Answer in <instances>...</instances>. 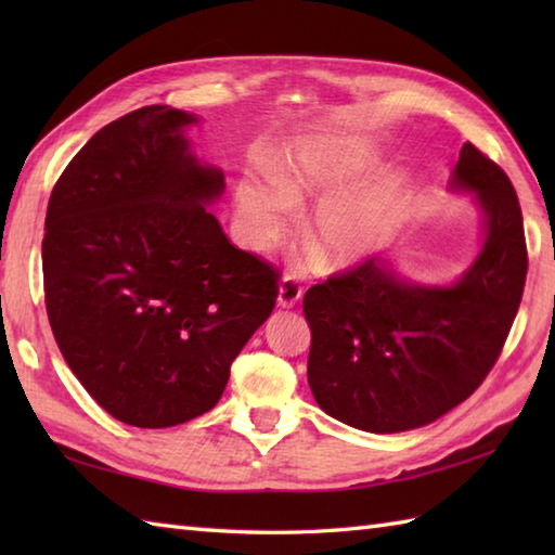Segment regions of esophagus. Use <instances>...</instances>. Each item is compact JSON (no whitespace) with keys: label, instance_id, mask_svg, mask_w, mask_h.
Segmentation results:
<instances>
[{"label":"esophagus","instance_id":"1","mask_svg":"<svg viewBox=\"0 0 555 555\" xmlns=\"http://www.w3.org/2000/svg\"><path fill=\"white\" fill-rule=\"evenodd\" d=\"M302 291H305V286L300 284V281L293 274H286L279 284V305H281V308H293V305H298L300 298H302Z\"/></svg>","mask_w":555,"mask_h":555}]
</instances>
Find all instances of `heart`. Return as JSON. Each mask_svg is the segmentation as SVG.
Here are the masks:
<instances>
[{
  "instance_id": "1",
  "label": "heart",
  "mask_w": 555,
  "mask_h": 555,
  "mask_svg": "<svg viewBox=\"0 0 555 555\" xmlns=\"http://www.w3.org/2000/svg\"><path fill=\"white\" fill-rule=\"evenodd\" d=\"M370 169L360 152L334 143H305L274 162L271 179L245 176L238 183V215L255 243L286 231L293 205L322 203L308 227L312 250L326 267L372 253L391 231L400 207V183L384 176L348 193Z\"/></svg>"
}]
</instances>
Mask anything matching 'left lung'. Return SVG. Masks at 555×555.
Segmentation results:
<instances>
[{
  "mask_svg": "<svg viewBox=\"0 0 555 555\" xmlns=\"http://www.w3.org/2000/svg\"><path fill=\"white\" fill-rule=\"evenodd\" d=\"M453 185L487 215L485 247L455 286H410L367 257L305 293L310 388L350 427L393 434L439 420L477 391L511 334L529 264L515 188L473 143Z\"/></svg>",
  "mask_w": 555,
  "mask_h": 555,
  "instance_id": "1",
  "label": "left lung"
}]
</instances>
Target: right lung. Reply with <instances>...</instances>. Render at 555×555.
I'll return each instance as SVG.
<instances>
[{
  "mask_svg": "<svg viewBox=\"0 0 555 555\" xmlns=\"http://www.w3.org/2000/svg\"><path fill=\"white\" fill-rule=\"evenodd\" d=\"M150 104L92 135L44 219L47 317L86 391L131 427H176L217 405L231 362L271 314L279 271L238 250L207 203L223 173Z\"/></svg>",
  "mask_w": 555,
  "mask_h": 555,
  "instance_id": "1",
  "label": "right lung"
}]
</instances>
